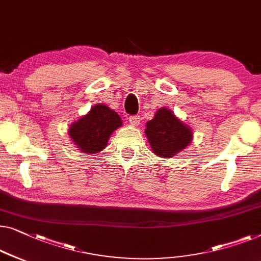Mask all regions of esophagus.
<instances>
[{"mask_svg": "<svg viewBox=\"0 0 261 261\" xmlns=\"http://www.w3.org/2000/svg\"><path fill=\"white\" fill-rule=\"evenodd\" d=\"M129 123L132 126H138L141 123V118H139V116H131L129 117Z\"/></svg>", "mask_w": 261, "mask_h": 261, "instance_id": "esophagus-1", "label": "esophagus"}]
</instances>
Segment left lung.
<instances>
[{"label": "left lung", "instance_id": "left-lung-1", "mask_svg": "<svg viewBox=\"0 0 261 261\" xmlns=\"http://www.w3.org/2000/svg\"><path fill=\"white\" fill-rule=\"evenodd\" d=\"M145 136L156 156L171 159L193 141V131L168 108L159 109L145 125Z\"/></svg>", "mask_w": 261, "mask_h": 261}]
</instances>
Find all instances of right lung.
<instances>
[{"instance_id":"add662e5","label":"right lung","mask_w":261,"mask_h":261,"mask_svg":"<svg viewBox=\"0 0 261 261\" xmlns=\"http://www.w3.org/2000/svg\"><path fill=\"white\" fill-rule=\"evenodd\" d=\"M122 125L118 113L104 104H97L69 125L68 135L82 152L98 153L106 148L109 138Z\"/></svg>"}]
</instances>
